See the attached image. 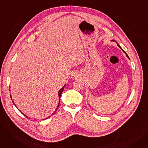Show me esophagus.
Returning a JSON list of instances; mask_svg holds the SVG:
<instances>
[{"label":"esophagus","mask_w":148,"mask_h":148,"mask_svg":"<svg viewBox=\"0 0 148 148\" xmlns=\"http://www.w3.org/2000/svg\"><path fill=\"white\" fill-rule=\"evenodd\" d=\"M78 75H79V74H77V73H74V76H75V77H77V76H78Z\"/></svg>","instance_id":"esophagus-1"}]
</instances>
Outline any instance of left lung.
<instances>
[{"label": "left lung", "instance_id": "left-lung-1", "mask_svg": "<svg viewBox=\"0 0 148 148\" xmlns=\"http://www.w3.org/2000/svg\"><path fill=\"white\" fill-rule=\"evenodd\" d=\"M111 41H114V42H116V43H117V44H118V47H119V48H120V49H121V50H122V51H123V52H124V53H125V54H126V56H127V58H128V59H130V58H129V57H128V55H127V53H126V52H125V51H124V50H123V49H122V48H121V46H120V45H119V44H118V42H116V41H114V40H111Z\"/></svg>", "mask_w": 148, "mask_h": 148}]
</instances>
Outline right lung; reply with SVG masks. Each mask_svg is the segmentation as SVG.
I'll return each mask as SVG.
<instances>
[{
  "label": "right lung",
  "instance_id": "obj_1",
  "mask_svg": "<svg viewBox=\"0 0 148 148\" xmlns=\"http://www.w3.org/2000/svg\"><path fill=\"white\" fill-rule=\"evenodd\" d=\"M65 85H66V84H65V85H64V86L63 87H62V88H61V89H60L59 90V91L58 92V96H59V104L58 105V107H57V108H56V110H55V111H54V113H53V114H51V116H52V115H53V114H54V113H55V112H56V110L58 109V107H59V103H60V96H61V94H62V92H63V90H64V88H65ZM11 95V99H12V97H11V95ZM12 103H14V104L15 105V104H14V101H12ZM21 113H22L23 114H24L25 116H26V115H25V114L24 113H23L22 112H21ZM51 116H49V117H48V118H45V119H47V118H50ZM26 117H27V118H28V117H27V116H26Z\"/></svg>",
  "mask_w": 148,
  "mask_h": 148
}]
</instances>
